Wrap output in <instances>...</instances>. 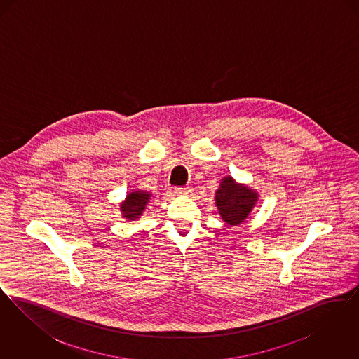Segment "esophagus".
Wrapping results in <instances>:
<instances>
[{"label":"esophagus","mask_w":359,"mask_h":359,"mask_svg":"<svg viewBox=\"0 0 359 359\" xmlns=\"http://www.w3.org/2000/svg\"><path fill=\"white\" fill-rule=\"evenodd\" d=\"M191 191H192V188L189 186H187V187H177L175 189V194H177L179 196H184V195L191 194Z\"/></svg>","instance_id":"1"}]
</instances>
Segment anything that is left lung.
I'll list each match as a JSON object with an SVG mask.
<instances>
[{"instance_id": "8db88e82", "label": "left lung", "mask_w": 359, "mask_h": 359, "mask_svg": "<svg viewBox=\"0 0 359 359\" xmlns=\"http://www.w3.org/2000/svg\"><path fill=\"white\" fill-rule=\"evenodd\" d=\"M258 192L246 184L236 182L231 176H224L215 192V205L223 222L238 226L245 222L258 202Z\"/></svg>"}]
</instances>
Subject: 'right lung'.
<instances>
[{"label": "right lung", "mask_w": 359, "mask_h": 359, "mask_svg": "<svg viewBox=\"0 0 359 359\" xmlns=\"http://www.w3.org/2000/svg\"><path fill=\"white\" fill-rule=\"evenodd\" d=\"M152 198V194L145 191V189H133L130 191L125 201H122L120 203L121 215L126 219V221H136L138 219L145 207L149 203Z\"/></svg>", "instance_id": "right-lung-1"}]
</instances>
